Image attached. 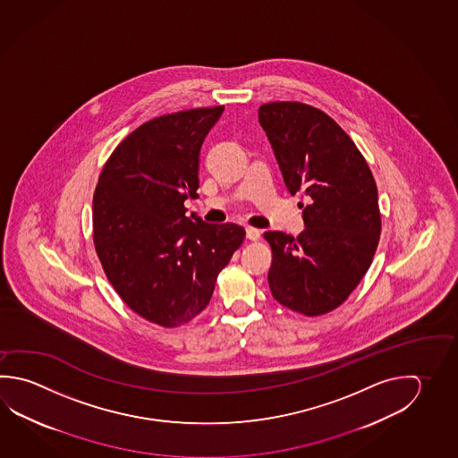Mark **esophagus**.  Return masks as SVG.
I'll use <instances>...</instances> for the list:
<instances>
[{
	"label": "esophagus",
	"instance_id": "34e87169",
	"mask_svg": "<svg viewBox=\"0 0 458 458\" xmlns=\"http://www.w3.org/2000/svg\"><path fill=\"white\" fill-rule=\"evenodd\" d=\"M245 231H247V239L249 241H259V235H261L259 229H255V227H247Z\"/></svg>",
	"mask_w": 458,
	"mask_h": 458
}]
</instances>
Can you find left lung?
<instances>
[{
	"label": "left lung",
	"mask_w": 458,
	"mask_h": 458,
	"mask_svg": "<svg viewBox=\"0 0 458 458\" xmlns=\"http://www.w3.org/2000/svg\"><path fill=\"white\" fill-rule=\"evenodd\" d=\"M259 125L284 183L301 193L305 231L265 233L273 250L267 273L281 305L307 317L339 307L375 257L381 233L377 189L357 145L333 117L297 101L267 103Z\"/></svg>",
	"instance_id": "obj_1"
}]
</instances>
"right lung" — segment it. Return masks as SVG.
<instances>
[{
    "label": "right lung",
    "instance_id": "right-lung-1",
    "mask_svg": "<svg viewBox=\"0 0 458 458\" xmlns=\"http://www.w3.org/2000/svg\"><path fill=\"white\" fill-rule=\"evenodd\" d=\"M225 106L179 111L121 141L93 195V241L127 307L174 327L201 313L217 275L245 237L241 225H208L183 201L199 197V150Z\"/></svg>",
    "mask_w": 458,
    "mask_h": 458
}]
</instances>
